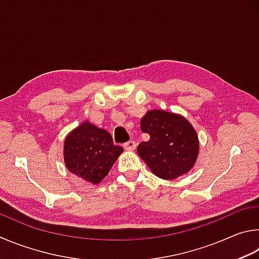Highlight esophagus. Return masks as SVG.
<instances>
[{
  "instance_id": "esophagus-1",
  "label": "esophagus",
  "mask_w": 259,
  "mask_h": 259,
  "mask_svg": "<svg viewBox=\"0 0 259 259\" xmlns=\"http://www.w3.org/2000/svg\"><path fill=\"white\" fill-rule=\"evenodd\" d=\"M124 148L127 151H133L137 148V143H135V141H128L124 144Z\"/></svg>"
}]
</instances>
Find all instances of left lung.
<instances>
[{
  "mask_svg": "<svg viewBox=\"0 0 259 259\" xmlns=\"http://www.w3.org/2000/svg\"><path fill=\"white\" fill-rule=\"evenodd\" d=\"M141 131L150 139L139 144L138 155L158 178L175 180L196 165L198 134L182 115L152 109L141 118Z\"/></svg>",
  "mask_w": 259,
  "mask_h": 259,
  "instance_id": "1",
  "label": "left lung"
}]
</instances>
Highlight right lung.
Masks as SVG:
<instances>
[{
  "mask_svg": "<svg viewBox=\"0 0 259 259\" xmlns=\"http://www.w3.org/2000/svg\"><path fill=\"white\" fill-rule=\"evenodd\" d=\"M124 149L115 146L111 135L86 119L63 141V160L77 178L98 185L106 178Z\"/></svg>",
  "mask_w": 259,
  "mask_h": 259,
  "instance_id": "obj_1",
  "label": "right lung"
}]
</instances>
